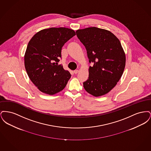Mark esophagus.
Segmentation results:
<instances>
[{
  "mask_svg": "<svg viewBox=\"0 0 151 151\" xmlns=\"http://www.w3.org/2000/svg\"><path fill=\"white\" fill-rule=\"evenodd\" d=\"M79 72V70H75L73 72H74V73H75V74H76V73H78Z\"/></svg>",
  "mask_w": 151,
  "mask_h": 151,
  "instance_id": "1",
  "label": "esophagus"
}]
</instances>
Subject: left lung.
I'll return each instance as SVG.
<instances>
[{"label": "left lung", "mask_w": 151, "mask_h": 151, "mask_svg": "<svg viewBox=\"0 0 151 151\" xmlns=\"http://www.w3.org/2000/svg\"><path fill=\"white\" fill-rule=\"evenodd\" d=\"M76 35L86 48L89 78L83 83L88 93L99 97L109 92L121 79L126 65V55L116 36L106 29L89 27L78 29Z\"/></svg>", "instance_id": "8db88e82"}]
</instances>
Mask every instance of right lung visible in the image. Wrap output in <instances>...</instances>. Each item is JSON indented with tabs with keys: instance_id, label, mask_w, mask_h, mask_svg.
<instances>
[{
	"instance_id": "1",
	"label": "right lung",
	"mask_w": 151,
	"mask_h": 151,
	"mask_svg": "<svg viewBox=\"0 0 151 151\" xmlns=\"http://www.w3.org/2000/svg\"><path fill=\"white\" fill-rule=\"evenodd\" d=\"M76 35L72 29L60 27L41 30L29 41L24 55L26 71L42 93L53 95L62 91L71 74L59 65L62 47Z\"/></svg>"
}]
</instances>
